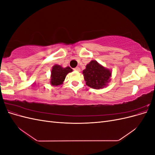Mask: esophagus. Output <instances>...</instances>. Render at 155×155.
Here are the masks:
<instances>
[{
	"instance_id": "1",
	"label": "esophagus",
	"mask_w": 155,
	"mask_h": 155,
	"mask_svg": "<svg viewBox=\"0 0 155 155\" xmlns=\"http://www.w3.org/2000/svg\"><path fill=\"white\" fill-rule=\"evenodd\" d=\"M74 70H76V71H80V70H81L80 68H79L78 67H76V68H74Z\"/></svg>"
}]
</instances>
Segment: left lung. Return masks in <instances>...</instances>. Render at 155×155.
<instances>
[{"label": "left lung", "instance_id": "8db88e82", "mask_svg": "<svg viewBox=\"0 0 155 155\" xmlns=\"http://www.w3.org/2000/svg\"><path fill=\"white\" fill-rule=\"evenodd\" d=\"M87 85L95 89L104 88L109 82L111 72L96 61H91L83 71Z\"/></svg>", "mask_w": 155, "mask_h": 155}]
</instances>
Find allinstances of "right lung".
I'll use <instances>...</instances> for the list:
<instances>
[{"label":"right lung","instance_id":"add662e5","mask_svg":"<svg viewBox=\"0 0 155 155\" xmlns=\"http://www.w3.org/2000/svg\"><path fill=\"white\" fill-rule=\"evenodd\" d=\"M71 72H72V69L69 67L63 68L58 64L54 65L51 72L50 83L51 85L58 86L62 84L68 73Z\"/></svg>","mask_w":155,"mask_h":155}]
</instances>
